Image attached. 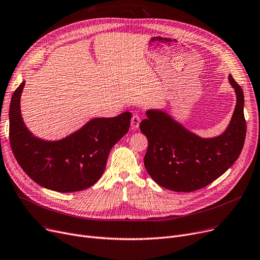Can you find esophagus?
I'll return each instance as SVG.
<instances>
[{
    "label": "esophagus",
    "instance_id": "esophagus-1",
    "mask_svg": "<svg viewBox=\"0 0 260 260\" xmlns=\"http://www.w3.org/2000/svg\"><path fill=\"white\" fill-rule=\"evenodd\" d=\"M140 121H141L140 116L137 115V114H135V115L132 117V120H131L132 127L135 128V129L138 128V127H139V124H140Z\"/></svg>",
    "mask_w": 260,
    "mask_h": 260
}]
</instances>
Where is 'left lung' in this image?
<instances>
[{
	"mask_svg": "<svg viewBox=\"0 0 260 260\" xmlns=\"http://www.w3.org/2000/svg\"><path fill=\"white\" fill-rule=\"evenodd\" d=\"M236 93V106L225 131L216 137L202 138L185 128L161 109H148L140 129L148 140L144 166L160 186L175 192H193L209 185L238 159L247 125L241 87L229 75Z\"/></svg>",
	"mask_w": 260,
	"mask_h": 260,
	"instance_id": "1",
	"label": "left lung"
}]
</instances>
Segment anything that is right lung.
Instances as JSON below:
<instances>
[{"mask_svg":"<svg viewBox=\"0 0 260 260\" xmlns=\"http://www.w3.org/2000/svg\"><path fill=\"white\" fill-rule=\"evenodd\" d=\"M23 81L9 106V141L22 170L39 185L60 193L78 192L97 182L112 147L129 128L132 114L93 118L67 137L48 141L36 137L22 118Z\"/></svg>","mask_w":260,"mask_h":260,"instance_id":"right-lung-1","label":"right lung"}]
</instances>
